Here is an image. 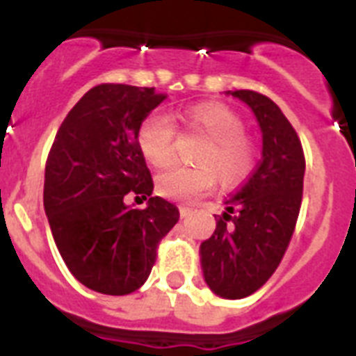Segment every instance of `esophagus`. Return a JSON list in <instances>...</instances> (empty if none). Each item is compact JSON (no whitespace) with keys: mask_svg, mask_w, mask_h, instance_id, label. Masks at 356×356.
<instances>
[{"mask_svg":"<svg viewBox=\"0 0 356 356\" xmlns=\"http://www.w3.org/2000/svg\"><path fill=\"white\" fill-rule=\"evenodd\" d=\"M191 212H193V209H188V207H180V216L181 217L191 216Z\"/></svg>","mask_w":356,"mask_h":356,"instance_id":"obj_1","label":"esophagus"}]
</instances>
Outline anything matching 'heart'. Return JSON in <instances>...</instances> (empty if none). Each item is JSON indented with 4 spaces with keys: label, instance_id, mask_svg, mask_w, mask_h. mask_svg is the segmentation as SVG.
I'll use <instances>...</instances> for the list:
<instances>
[{
    "label": "heart",
    "instance_id": "b5f03b06",
    "mask_svg": "<svg viewBox=\"0 0 356 356\" xmlns=\"http://www.w3.org/2000/svg\"><path fill=\"white\" fill-rule=\"evenodd\" d=\"M188 127L207 137L197 151V165H175L156 176L160 196L175 201H194L216 185L244 180L253 168L254 151L246 139V124L228 106L203 103L187 114ZM176 124L169 115L153 112L139 128V146L147 162L165 168L175 160ZM218 175H216L215 172Z\"/></svg>",
    "mask_w": 356,
    "mask_h": 356
}]
</instances>
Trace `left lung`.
<instances>
[{"instance_id": "obj_1", "label": "left lung", "mask_w": 356, "mask_h": 356, "mask_svg": "<svg viewBox=\"0 0 356 356\" xmlns=\"http://www.w3.org/2000/svg\"><path fill=\"white\" fill-rule=\"evenodd\" d=\"M262 130V160L225 201L212 237L201 242V269L213 294L241 300L271 278L291 242L303 196L300 137L275 102L254 90H228Z\"/></svg>"}]
</instances>
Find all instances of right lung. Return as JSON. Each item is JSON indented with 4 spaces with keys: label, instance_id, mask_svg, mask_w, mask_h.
<instances>
[{
    "label": "right lung",
    "instance_id": "add662e5",
    "mask_svg": "<svg viewBox=\"0 0 356 356\" xmlns=\"http://www.w3.org/2000/svg\"><path fill=\"white\" fill-rule=\"evenodd\" d=\"M165 99L155 87L103 83L72 106L53 140L44 175V210L55 244L85 287L124 296L143 287L162 237L178 222L155 196L139 128ZM148 200L146 209L126 196Z\"/></svg>",
    "mask_w": 356,
    "mask_h": 356
}]
</instances>
